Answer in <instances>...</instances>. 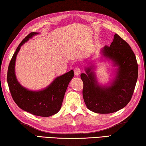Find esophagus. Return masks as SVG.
<instances>
[{
	"instance_id": "34e87169",
	"label": "esophagus",
	"mask_w": 146,
	"mask_h": 146,
	"mask_svg": "<svg viewBox=\"0 0 146 146\" xmlns=\"http://www.w3.org/2000/svg\"><path fill=\"white\" fill-rule=\"evenodd\" d=\"M80 72H81L80 69L78 68H75V70H74V73H75V75H76V76H78L80 75Z\"/></svg>"
}]
</instances>
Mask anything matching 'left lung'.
Segmentation results:
<instances>
[{
    "instance_id": "1",
    "label": "left lung",
    "mask_w": 146,
    "mask_h": 146,
    "mask_svg": "<svg viewBox=\"0 0 146 146\" xmlns=\"http://www.w3.org/2000/svg\"><path fill=\"white\" fill-rule=\"evenodd\" d=\"M101 53L117 67L110 86L98 84L91 67L86 68V73L81 74L80 77L84 84L83 98L87 108L95 113L107 114L117 111L129 102L137 81L138 68L130 46L117 33L110 46H105Z\"/></svg>"
}]
</instances>
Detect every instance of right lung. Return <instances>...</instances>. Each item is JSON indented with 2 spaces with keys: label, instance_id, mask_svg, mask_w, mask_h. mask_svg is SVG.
<instances>
[{
  "label": "right lung",
  "instance_id": "right-lung-1",
  "mask_svg": "<svg viewBox=\"0 0 146 146\" xmlns=\"http://www.w3.org/2000/svg\"><path fill=\"white\" fill-rule=\"evenodd\" d=\"M37 34L38 33L31 32L17 47L9 64L7 81L12 98L20 108L34 115L48 117L56 114L60 110L66 91L74 76V72L71 70L58 76L42 90H29L21 85L15 71L17 55L21 47Z\"/></svg>",
  "mask_w": 146,
  "mask_h": 146
}]
</instances>
